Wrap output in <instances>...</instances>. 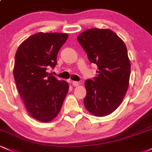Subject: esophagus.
<instances>
[{
	"label": "esophagus",
	"instance_id": "esophagus-1",
	"mask_svg": "<svg viewBox=\"0 0 152 152\" xmlns=\"http://www.w3.org/2000/svg\"><path fill=\"white\" fill-rule=\"evenodd\" d=\"M71 83H72L73 86H79V83L78 82V81H71Z\"/></svg>",
	"mask_w": 152,
	"mask_h": 152
}]
</instances>
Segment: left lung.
Segmentation results:
<instances>
[{
  "mask_svg": "<svg viewBox=\"0 0 152 152\" xmlns=\"http://www.w3.org/2000/svg\"><path fill=\"white\" fill-rule=\"evenodd\" d=\"M77 39L90 63L97 66L94 81H85V107L94 116L108 115L120 106L128 89L131 62L127 48L109 29H87Z\"/></svg>",
  "mask_w": 152,
  "mask_h": 152,
  "instance_id": "left-lung-1",
  "label": "left lung"
}]
</instances>
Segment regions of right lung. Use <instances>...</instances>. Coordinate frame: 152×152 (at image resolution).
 Listing matches in <instances>:
<instances>
[{
  "instance_id": "obj_1",
  "label": "right lung",
  "mask_w": 152,
  "mask_h": 152,
  "mask_svg": "<svg viewBox=\"0 0 152 152\" xmlns=\"http://www.w3.org/2000/svg\"><path fill=\"white\" fill-rule=\"evenodd\" d=\"M68 37L66 33H36L25 39L16 53V87L28 113L40 122L56 118L68 94V83L48 72L57 64L58 53Z\"/></svg>"
}]
</instances>
